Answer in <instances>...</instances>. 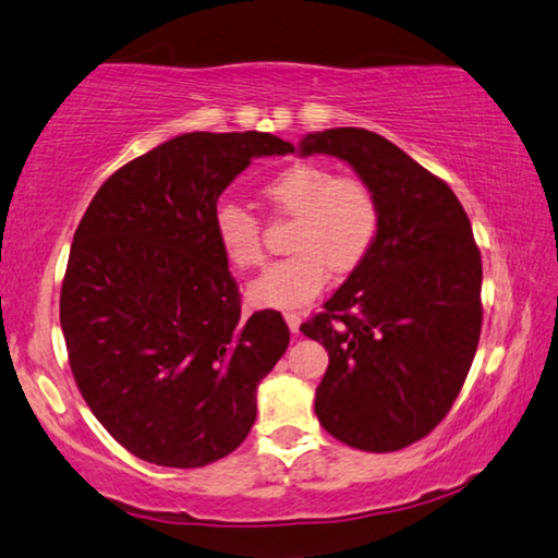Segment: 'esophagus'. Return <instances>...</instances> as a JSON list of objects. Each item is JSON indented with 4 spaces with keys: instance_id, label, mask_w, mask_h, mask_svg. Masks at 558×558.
<instances>
[{
    "instance_id": "obj_1",
    "label": "esophagus",
    "mask_w": 558,
    "mask_h": 558,
    "mask_svg": "<svg viewBox=\"0 0 558 558\" xmlns=\"http://www.w3.org/2000/svg\"><path fill=\"white\" fill-rule=\"evenodd\" d=\"M286 323L290 327V332H293V335L300 332V315L298 313H286Z\"/></svg>"
}]
</instances>
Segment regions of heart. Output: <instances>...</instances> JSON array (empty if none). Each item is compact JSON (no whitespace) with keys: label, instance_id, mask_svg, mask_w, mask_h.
<instances>
[{"label":"heart","instance_id":"heart-1","mask_svg":"<svg viewBox=\"0 0 558 558\" xmlns=\"http://www.w3.org/2000/svg\"><path fill=\"white\" fill-rule=\"evenodd\" d=\"M263 198L293 216L290 251L251 282L247 295L260 307L290 311L320 293L330 270L348 276L373 251L379 233V201L357 175H332L330 168L298 161L263 183ZM214 233L220 253L238 270L263 260L260 226L235 203L218 206Z\"/></svg>","mask_w":558,"mask_h":558}]
</instances>
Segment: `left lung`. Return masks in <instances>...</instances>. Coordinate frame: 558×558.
I'll list each match as a JSON object with an SVG mask.
<instances>
[{"label":"left lung","instance_id":"8db88e82","mask_svg":"<svg viewBox=\"0 0 558 558\" xmlns=\"http://www.w3.org/2000/svg\"><path fill=\"white\" fill-rule=\"evenodd\" d=\"M300 154L342 158L379 201L373 251L300 325L330 355L315 414L348 447L397 452L447 417L480 344L472 223L445 181L373 131H317Z\"/></svg>","mask_w":558,"mask_h":558}]
</instances>
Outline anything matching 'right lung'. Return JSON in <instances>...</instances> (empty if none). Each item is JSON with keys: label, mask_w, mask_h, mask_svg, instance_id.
<instances>
[{"label": "right lung", "mask_w": 558, "mask_h": 558, "mask_svg": "<svg viewBox=\"0 0 558 558\" xmlns=\"http://www.w3.org/2000/svg\"><path fill=\"white\" fill-rule=\"evenodd\" d=\"M286 154L293 144L260 131L175 136L111 173L76 228L59 300L69 365L144 462L206 466L253 427L290 330L278 311L241 315L214 216L251 158Z\"/></svg>", "instance_id": "obj_1"}]
</instances>
